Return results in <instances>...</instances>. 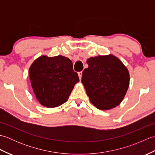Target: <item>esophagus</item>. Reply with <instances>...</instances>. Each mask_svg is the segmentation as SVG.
<instances>
[{"instance_id": "esophagus-1", "label": "esophagus", "mask_w": 155, "mask_h": 155, "mask_svg": "<svg viewBox=\"0 0 155 155\" xmlns=\"http://www.w3.org/2000/svg\"><path fill=\"white\" fill-rule=\"evenodd\" d=\"M82 74H83V72H82V71H81V72H78V77H79L80 80H81Z\"/></svg>"}]
</instances>
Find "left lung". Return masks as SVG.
<instances>
[{"label":"left lung","instance_id":"left-lung-1","mask_svg":"<svg viewBox=\"0 0 155 155\" xmlns=\"http://www.w3.org/2000/svg\"><path fill=\"white\" fill-rule=\"evenodd\" d=\"M87 63L88 67L83 71L81 82L91 103L104 110L119 105L130 83L126 66L112 54L91 57Z\"/></svg>","mask_w":155,"mask_h":155}]
</instances>
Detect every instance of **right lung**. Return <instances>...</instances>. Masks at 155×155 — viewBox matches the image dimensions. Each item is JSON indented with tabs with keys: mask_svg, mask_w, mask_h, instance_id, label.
<instances>
[{
	"mask_svg": "<svg viewBox=\"0 0 155 155\" xmlns=\"http://www.w3.org/2000/svg\"><path fill=\"white\" fill-rule=\"evenodd\" d=\"M28 74L36 98L47 108L67 102L75 84L79 82L72 61L62 55L40 56L31 65Z\"/></svg>",
	"mask_w": 155,
	"mask_h": 155,
	"instance_id": "1",
	"label": "right lung"
}]
</instances>
